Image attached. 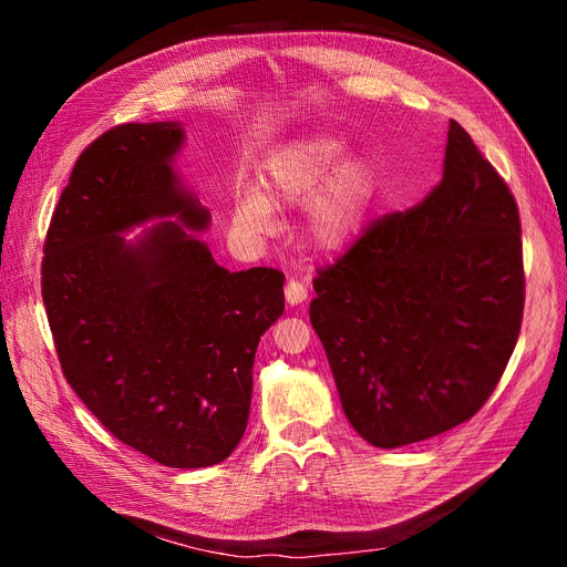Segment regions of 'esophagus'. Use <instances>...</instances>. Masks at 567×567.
I'll use <instances>...</instances> for the list:
<instances>
[{"label": "esophagus", "mask_w": 567, "mask_h": 567, "mask_svg": "<svg viewBox=\"0 0 567 567\" xmlns=\"http://www.w3.org/2000/svg\"><path fill=\"white\" fill-rule=\"evenodd\" d=\"M307 300V286L298 279H290L286 284V302L288 305H300Z\"/></svg>", "instance_id": "obj_1"}]
</instances>
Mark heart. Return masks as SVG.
<instances>
[{"label": "heart", "mask_w": 567, "mask_h": 567, "mask_svg": "<svg viewBox=\"0 0 567 567\" xmlns=\"http://www.w3.org/2000/svg\"><path fill=\"white\" fill-rule=\"evenodd\" d=\"M348 144L331 132H307L274 148L260 169L262 188L238 192L231 221L246 238L277 231L274 205H305V238L319 252L348 250L362 231L375 194L373 165L352 156Z\"/></svg>", "instance_id": "heart-1"}]
</instances>
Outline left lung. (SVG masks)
<instances>
[{
  "label": "left lung",
  "instance_id": "left-lung-1",
  "mask_svg": "<svg viewBox=\"0 0 567 567\" xmlns=\"http://www.w3.org/2000/svg\"><path fill=\"white\" fill-rule=\"evenodd\" d=\"M310 321L342 411L394 450L468 421L499 383L523 321L520 217L508 186L450 120L444 175L315 279Z\"/></svg>",
  "mask_w": 567,
  "mask_h": 567
}]
</instances>
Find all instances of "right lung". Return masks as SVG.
Returning a JSON list of instances; mask_svg holds the SVG:
<instances>
[{"mask_svg":"<svg viewBox=\"0 0 567 567\" xmlns=\"http://www.w3.org/2000/svg\"><path fill=\"white\" fill-rule=\"evenodd\" d=\"M184 144L165 120L84 148L47 231L42 300L65 381L106 431L163 466L205 468L246 433L284 274L215 262L198 236L210 210L177 169Z\"/></svg>","mask_w":567,"mask_h":567,"instance_id":"right-lung-1","label":"right lung"}]
</instances>
